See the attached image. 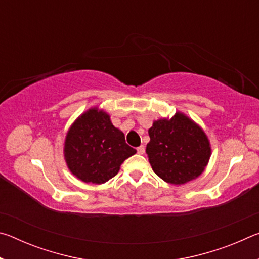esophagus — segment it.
<instances>
[{
	"instance_id": "34e87169",
	"label": "esophagus",
	"mask_w": 259,
	"mask_h": 259,
	"mask_svg": "<svg viewBox=\"0 0 259 259\" xmlns=\"http://www.w3.org/2000/svg\"><path fill=\"white\" fill-rule=\"evenodd\" d=\"M137 153H138V154H140V155H143L144 153H145V147H144V146H139V147L137 148Z\"/></svg>"
}]
</instances>
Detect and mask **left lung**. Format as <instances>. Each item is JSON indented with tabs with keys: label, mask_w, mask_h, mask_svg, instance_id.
Returning a JSON list of instances; mask_svg holds the SVG:
<instances>
[{
	"label": "left lung",
	"mask_w": 259,
	"mask_h": 259,
	"mask_svg": "<svg viewBox=\"0 0 259 259\" xmlns=\"http://www.w3.org/2000/svg\"><path fill=\"white\" fill-rule=\"evenodd\" d=\"M146 146L153 171L165 183L183 185L202 175L211 156L204 130L177 111L172 117L153 121Z\"/></svg>",
	"instance_id": "left-lung-1"
}]
</instances>
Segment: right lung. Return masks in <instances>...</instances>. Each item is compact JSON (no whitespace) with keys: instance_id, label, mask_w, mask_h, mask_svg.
<instances>
[{"instance_id":"1","label":"right lung","mask_w":259,"mask_h":259,"mask_svg":"<svg viewBox=\"0 0 259 259\" xmlns=\"http://www.w3.org/2000/svg\"><path fill=\"white\" fill-rule=\"evenodd\" d=\"M136 150L126 145L124 134L115 128L109 114L98 106L76 117L67 130L64 159L73 176L88 184H104L119 172Z\"/></svg>"}]
</instances>
